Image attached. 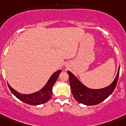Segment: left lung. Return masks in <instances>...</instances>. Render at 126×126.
I'll return each instance as SVG.
<instances>
[{
  "instance_id": "8db88e82",
  "label": "left lung",
  "mask_w": 126,
  "mask_h": 126,
  "mask_svg": "<svg viewBox=\"0 0 126 126\" xmlns=\"http://www.w3.org/2000/svg\"><path fill=\"white\" fill-rule=\"evenodd\" d=\"M120 69L114 80L107 88L93 90L83 85L70 71H67L69 76V84L73 97L77 101L86 105H95L101 103L111 95L115 89L119 77Z\"/></svg>"
}]
</instances>
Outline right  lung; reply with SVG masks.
<instances>
[{
  "label": "right lung",
  "mask_w": 126,
  "mask_h": 126,
  "mask_svg": "<svg viewBox=\"0 0 126 126\" xmlns=\"http://www.w3.org/2000/svg\"><path fill=\"white\" fill-rule=\"evenodd\" d=\"M61 72V70H59L51 75L49 80L42 89L37 92L31 94H21L16 92L8 84V88L11 92L16 97L17 99L24 102L25 103L31 105H38L41 104L45 103L46 102L49 101L52 95V88L57 80L59 75Z\"/></svg>",
  "instance_id": "obj_1"
}]
</instances>
